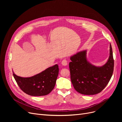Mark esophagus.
<instances>
[{"label":"esophagus","instance_id":"34e87169","mask_svg":"<svg viewBox=\"0 0 122 122\" xmlns=\"http://www.w3.org/2000/svg\"><path fill=\"white\" fill-rule=\"evenodd\" d=\"M62 64L63 66H67V64H68V62H67V61L66 59L63 60L62 61Z\"/></svg>","mask_w":122,"mask_h":122}]
</instances>
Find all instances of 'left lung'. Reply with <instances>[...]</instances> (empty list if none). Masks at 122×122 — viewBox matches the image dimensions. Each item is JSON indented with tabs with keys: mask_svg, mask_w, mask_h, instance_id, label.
<instances>
[{
	"mask_svg": "<svg viewBox=\"0 0 122 122\" xmlns=\"http://www.w3.org/2000/svg\"><path fill=\"white\" fill-rule=\"evenodd\" d=\"M87 50L80 51L70 57L69 63L71 80L76 92L85 95L100 92L110 80L114 70V59L110 43L109 56L102 66H95L86 57Z\"/></svg>",
	"mask_w": 122,
	"mask_h": 122,
	"instance_id": "8db88e82",
	"label": "left lung"
}]
</instances>
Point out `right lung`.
<instances>
[{"label":"right lung","instance_id":"right-lung-1","mask_svg":"<svg viewBox=\"0 0 122 122\" xmlns=\"http://www.w3.org/2000/svg\"><path fill=\"white\" fill-rule=\"evenodd\" d=\"M13 73L18 85L25 93L41 97L47 95L53 90L59 74V67L56 64L30 77H21L13 71Z\"/></svg>","mask_w":122,"mask_h":122}]
</instances>
